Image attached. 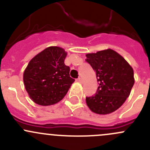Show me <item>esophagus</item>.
<instances>
[{
  "mask_svg": "<svg viewBox=\"0 0 150 150\" xmlns=\"http://www.w3.org/2000/svg\"><path fill=\"white\" fill-rule=\"evenodd\" d=\"M78 81L80 83H83V79L81 78H78Z\"/></svg>",
  "mask_w": 150,
  "mask_h": 150,
  "instance_id": "esophagus-1",
  "label": "esophagus"
}]
</instances>
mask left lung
I'll use <instances>...</instances> for the list:
<instances>
[{
	"label": "left lung",
	"instance_id": "1",
	"mask_svg": "<svg viewBox=\"0 0 150 150\" xmlns=\"http://www.w3.org/2000/svg\"><path fill=\"white\" fill-rule=\"evenodd\" d=\"M86 57L99 84L96 94L86 98V104L96 114H110L129 96L135 82L134 69L120 54L110 48Z\"/></svg>",
	"mask_w": 150,
	"mask_h": 150
}]
</instances>
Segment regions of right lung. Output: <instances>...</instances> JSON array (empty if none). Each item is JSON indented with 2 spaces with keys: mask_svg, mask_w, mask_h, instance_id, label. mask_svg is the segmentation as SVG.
<instances>
[{
  "mask_svg": "<svg viewBox=\"0 0 150 150\" xmlns=\"http://www.w3.org/2000/svg\"><path fill=\"white\" fill-rule=\"evenodd\" d=\"M67 54L61 47L49 46L28 63L24 71V84L35 104L53 105L67 94L75 81L69 77V67L64 64Z\"/></svg>",
  "mask_w": 150,
  "mask_h": 150,
  "instance_id": "right-lung-1",
  "label": "right lung"
}]
</instances>
